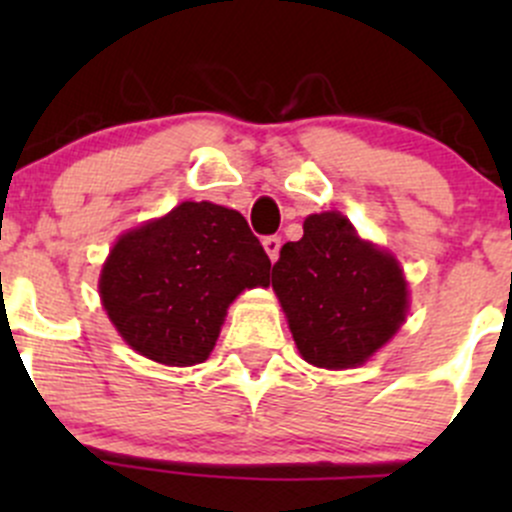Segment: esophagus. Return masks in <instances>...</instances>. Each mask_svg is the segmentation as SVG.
Segmentation results:
<instances>
[{
	"label": "esophagus",
	"mask_w": 512,
	"mask_h": 512,
	"mask_svg": "<svg viewBox=\"0 0 512 512\" xmlns=\"http://www.w3.org/2000/svg\"><path fill=\"white\" fill-rule=\"evenodd\" d=\"M262 247H265L267 257H270V260H272V262H275V260H277V257H280L282 237H277V235H270V237H265V240H262Z\"/></svg>",
	"instance_id": "esophagus-1"
}]
</instances>
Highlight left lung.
Wrapping results in <instances>:
<instances>
[{"mask_svg": "<svg viewBox=\"0 0 512 512\" xmlns=\"http://www.w3.org/2000/svg\"><path fill=\"white\" fill-rule=\"evenodd\" d=\"M272 287L304 361L352 369L406 322L409 287L391 252L356 235L342 213L309 215L302 240L287 242Z\"/></svg>", "mask_w": 512, "mask_h": 512, "instance_id": "left-lung-1", "label": "left lung"}]
</instances>
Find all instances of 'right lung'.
Wrapping results in <instances>:
<instances>
[{"label": "right lung", "instance_id": "add662e5", "mask_svg": "<svg viewBox=\"0 0 512 512\" xmlns=\"http://www.w3.org/2000/svg\"><path fill=\"white\" fill-rule=\"evenodd\" d=\"M270 257L237 210L185 200L118 237L98 292L126 344L165 366L213 352L242 289L270 285Z\"/></svg>", "mask_w": 512, "mask_h": 512}]
</instances>
